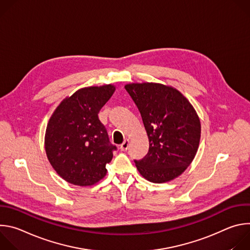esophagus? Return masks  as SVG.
Returning a JSON list of instances; mask_svg holds the SVG:
<instances>
[{"mask_svg":"<svg viewBox=\"0 0 250 250\" xmlns=\"http://www.w3.org/2000/svg\"><path fill=\"white\" fill-rule=\"evenodd\" d=\"M128 146H129V140L126 138V139L124 140V142L121 145L120 149H121L122 151H125V150L128 148Z\"/></svg>","mask_w":250,"mask_h":250,"instance_id":"1","label":"esophagus"}]
</instances>
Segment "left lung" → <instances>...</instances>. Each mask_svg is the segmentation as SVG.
Returning a JSON list of instances; mask_svg holds the SVG:
<instances>
[{"label": "left lung", "instance_id": "1", "mask_svg": "<svg viewBox=\"0 0 250 250\" xmlns=\"http://www.w3.org/2000/svg\"><path fill=\"white\" fill-rule=\"evenodd\" d=\"M135 103L146 130L149 150L134 160L140 175L153 183L180 176L199 148L201 122L189 100L177 89L160 83L125 86Z\"/></svg>", "mask_w": 250, "mask_h": 250}]
</instances>
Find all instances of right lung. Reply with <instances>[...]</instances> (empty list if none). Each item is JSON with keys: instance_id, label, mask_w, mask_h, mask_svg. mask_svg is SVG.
I'll use <instances>...</instances> for the list:
<instances>
[{"instance_id": "1", "label": "right lung", "mask_w": 250, "mask_h": 250, "mask_svg": "<svg viewBox=\"0 0 250 250\" xmlns=\"http://www.w3.org/2000/svg\"><path fill=\"white\" fill-rule=\"evenodd\" d=\"M115 91L112 84L79 89L51 115L44 136L45 152L66 182L91 186L105 176V164L111 162L117 147L110 144L98 114Z\"/></svg>"}]
</instances>
